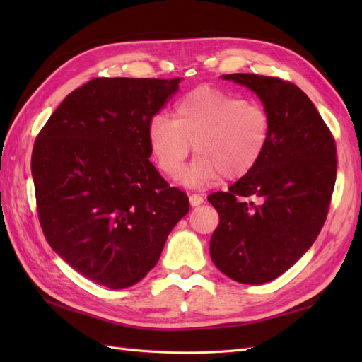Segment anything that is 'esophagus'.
I'll return each instance as SVG.
<instances>
[{
	"label": "esophagus",
	"mask_w": 362,
	"mask_h": 362,
	"mask_svg": "<svg viewBox=\"0 0 362 362\" xmlns=\"http://www.w3.org/2000/svg\"><path fill=\"white\" fill-rule=\"evenodd\" d=\"M189 204L193 205V206H197V205L204 204V196H201V194H191L189 196Z\"/></svg>",
	"instance_id": "34e87169"
}]
</instances>
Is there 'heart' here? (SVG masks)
<instances>
[{"label":"heart","mask_w":362,"mask_h":362,"mask_svg":"<svg viewBox=\"0 0 362 362\" xmlns=\"http://www.w3.org/2000/svg\"><path fill=\"white\" fill-rule=\"evenodd\" d=\"M271 140V118L264 107L241 95L202 86L183 95L174 118L156 115L148 126V144L158 169L177 179L191 151L197 153L182 180L199 187L238 180L250 174Z\"/></svg>","instance_id":"1"}]
</instances>
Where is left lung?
<instances>
[{"label":"left lung","instance_id":"8db88e82","mask_svg":"<svg viewBox=\"0 0 362 362\" xmlns=\"http://www.w3.org/2000/svg\"><path fill=\"white\" fill-rule=\"evenodd\" d=\"M224 79L259 96L271 140L250 174L209 196L219 213L210 255L232 280L261 284L286 272L324 227L336 182V143L311 99L292 82L250 73Z\"/></svg>","mask_w":362,"mask_h":362}]
</instances>
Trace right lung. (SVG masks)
I'll use <instances>...</instances> for the list:
<instances>
[{"label":"right lung","mask_w":362,"mask_h":362,"mask_svg":"<svg viewBox=\"0 0 362 362\" xmlns=\"http://www.w3.org/2000/svg\"><path fill=\"white\" fill-rule=\"evenodd\" d=\"M180 78H96L73 90L38 132L33 171L46 241L74 271L110 289L140 281L188 196L151 161L148 126Z\"/></svg>","instance_id":"obj_1"}]
</instances>
